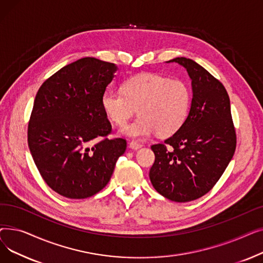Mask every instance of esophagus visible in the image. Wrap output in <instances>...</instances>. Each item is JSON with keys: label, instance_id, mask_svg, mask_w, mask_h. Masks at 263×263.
<instances>
[{"label": "esophagus", "instance_id": "1", "mask_svg": "<svg viewBox=\"0 0 263 263\" xmlns=\"http://www.w3.org/2000/svg\"><path fill=\"white\" fill-rule=\"evenodd\" d=\"M129 146H130V148L131 149H140V148H142L143 147V145L141 144V143H137V142H134V141H132V142H130L129 143Z\"/></svg>", "mask_w": 263, "mask_h": 263}]
</instances>
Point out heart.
<instances>
[{"label": "heart", "mask_w": 263, "mask_h": 263, "mask_svg": "<svg viewBox=\"0 0 263 263\" xmlns=\"http://www.w3.org/2000/svg\"><path fill=\"white\" fill-rule=\"evenodd\" d=\"M107 118L119 127L137 117L123 132L146 137L157 132L168 136L181 128L191 105V90L185 82L156 73H141L123 82L121 91H105L101 99Z\"/></svg>", "instance_id": "heart-1"}]
</instances>
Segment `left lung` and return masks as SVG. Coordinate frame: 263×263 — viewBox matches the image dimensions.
Returning <instances> with one entry per match:
<instances>
[{"label":"left lung","instance_id":"1","mask_svg":"<svg viewBox=\"0 0 263 263\" xmlns=\"http://www.w3.org/2000/svg\"><path fill=\"white\" fill-rule=\"evenodd\" d=\"M192 80L190 113L175 134L151 146L156 159L149 178L161 195L177 202L195 200L218 181L237 146L226 88L196 62L176 58Z\"/></svg>","mask_w":263,"mask_h":263}]
</instances>
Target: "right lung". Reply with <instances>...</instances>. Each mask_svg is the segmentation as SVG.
<instances>
[{
    "mask_svg": "<svg viewBox=\"0 0 263 263\" xmlns=\"http://www.w3.org/2000/svg\"><path fill=\"white\" fill-rule=\"evenodd\" d=\"M117 67L95 58L69 64L35 97L27 143L45 182L60 195L83 199L109 181L126 140L107 139L112 124L101 99Z\"/></svg>",
    "mask_w": 263,
    "mask_h": 263,
    "instance_id": "obj_1",
    "label": "right lung"
}]
</instances>
